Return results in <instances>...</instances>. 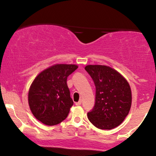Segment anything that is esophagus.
<instances>
[{
	"label": "esophagus",
	"instance_id": "esophagus-1",
	"mask_svg": "<svg viewBox=\"0 0 156 156\" xmlns=\"http://www.w3.org/2000/svg\"><path fill=\"white\" fill-rule=\"evenodd\" d=\"M81 103H82V101H81V100H80L79 101L77 102V103H76V105H80V104H81Z\"/></svg>",
	"mask_w": 156,
	"mask_h": 156
}]
</instances>
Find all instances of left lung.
Returning a JSON list of instances; mask_svg holds the SVG:
<instances>
[{
	"instance_id": "left-lung-1",
	"label": "left lung",
	"mask_w": 156,
	"mask_h": 156,
	"mask_svg": "<svg viewBox=\"0 0 156 156\" xmlns=\"http://www.w3.org/2000/svg\"><path fill=\"white\" fill-rule=\"evenodd\" d=\"M85 69L96 87L95 104L87 114L96 128L111 130L124 121L132 103L131 89L128 80L118 71L105 65H87Z\"/></svg>"
}]
</instances>
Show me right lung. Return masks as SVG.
I'll return each instance as SVG.
<instances>
[{"mask_svg":"<svg viewBox=\"0 0 156 156\" xmlns=\"http://www.w3.org/2000/svg\"><path fill=\"white\" fill-rule=\"evenodd\" d=\"M78 67L55 64L37 75L28 90V101L32 114L46 125L64 120L73 105L67 87V77Z\"/></svg>","mask_w":156,"mask_h":156,"instance_id":"add662e5","label":"right lung"}]
</instances>
